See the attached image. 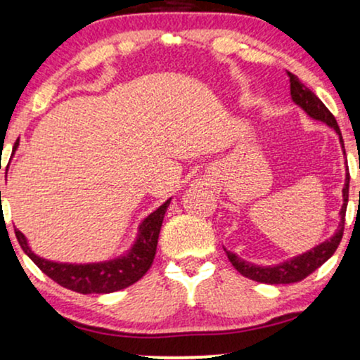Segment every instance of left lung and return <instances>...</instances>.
<instances>
[{
    "label": "left lung",
    "mask_w": 360,
    "mask_h": 360,
    "mask_svg": "<svg viewBox=\"0 0 360 360\" xmlns=\"http://www.w3.org/2000/svg\"><path fill=\"white\" fill-rule=\"evenodd\" d=\"M288 78H290V96L292 100H294V103L299 105L310 118L319 120V122H323L326 125L334 128L337 135H339L340 143H342V148H344L342 133L339 130V125H337L334 115L327 110V106L323 105L322 101L319 100L317 96L295 77V75L288 73ZM349 180H350V175L347 172L345 173V184L342 188L344 203L339 212L340 214L339 227H337V232L332 235L329 240L319 243L317 247L310 248V250L305 252V254H300L294 257V259H288L277 265H255L252 264V262L240 259V257L232 254V252H229L227 248H225V254H227L229 260L232 262L233 267L237 269L243 277L252 278V281L260 282V283H270V285H274V283H294V282L304 281L307 275L312 274L314 270H317L322 264H326V262L334 255V252L337 250V247H339L340 240H342L345 210H347V202H349Z\"/></svg>",
    "instance_id": "left-lung-1"
}]
</instances>
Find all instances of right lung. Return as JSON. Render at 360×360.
<instances>
[{"instance_id": "add662e5", "label": "right lung", "mask_w": 360, "mask_h": 360, "mask_svg": "<svg viewBox=\"0 0 360 360\" xmlns=\"http://www.w3.org/2000/svg\"><path fill=\"white\" fill-rule=\"evenodd\" d=\"M20 145L16 140L13 153ZM1 195V193H0ZM172 198L162 203L157 210L152 212L139 227V235L127 254L117 259L105 262H93V264H68V262H53L43 259L31 250L28 240L20 230L15 229L16 238L20 242L25 254L30 257L44 275L60 283L61 287L78 292V294H110V292L122 290L131 283L139 282L152 267L160 229H162L163 217Z\"/></svg>"}]
</instances>
